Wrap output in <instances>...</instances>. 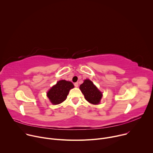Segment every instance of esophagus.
I'll return each instance as SVG.
<instances>
[{
	"instance_id": "esophagus-1",
	"label": "esophagus",
	"mask_w": 153,
	"mask_h": 153,
	"mask_svg": "<svg viewBox=\"0 0 153 153\" xmlns=\"http://www.w3.org/2000/svg\"><path fill=\"white\" fill-rule=\"evenodd\" d=\"M74 86H76V87H78V86H79V83H77V82H76V83H74Z\"/></svg>"
}]
</instances>
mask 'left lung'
<instances>
[{
  "instance_id": "8db88e82",
  "label": "left lung",
  "mask_w": 153,
  "mask_h": 153,
  "mask_svg": "<svg viewBox=\"0 0 153 153\" xmlns=\"http://www.w3.org/2000/svg\"><path fill=\"white\" fill-rule=\"evenodd\" d=\"M79 88L87 101L94 105L100 103L102 93L90 80H85L83 83L80 85Z\"/></svg>"
}]
</instances>
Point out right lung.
<instances>
[{"label": "right lung", "mask_w": 153, "mask_h": 153, "mask_svg": "<svg viewBox=\"0 0 153 153\" xmlns=\"http://www.w3.org/2000/svg\"><path fill=\"white\" fill-rule=\"evenodd\" d=\"M74 87V85L71 82L60 80L49 90L47 96L53 104H59L67 99L70 90Z\"/></svg>", "instance_id": "obj_1"}]
</instances>
